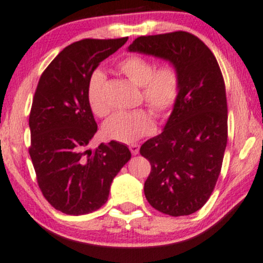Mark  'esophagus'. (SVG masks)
I'll list each match as a JSON object with an SVG mask.
<instances>
[{
    "instance_id": "1",
    "label": "esophagus",
    "mask_w": 263,
    "mask_h": 263,
    "mask_svg": "<svg viewBox=\"0 0 263 263\" xmlns=\"http://www.w3.org/2000/svg\"><path fill=\"white\" fill-rule=\"evenodd\" d=\"M128 147H130V151L133 155H137L139 153V145H138V144H131V145Z\"/></svg>"
}]
</instances>
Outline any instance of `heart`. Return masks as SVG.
I'll return each instance as SVG.
<instances>
[{
	"label": "heart",
	"instance_id": "heart-1",
	"mask_svg": "<svg viewBox=\"0 0 263 263\" xmlns=\"http://www.w3.org/2000/svg\"><path fill=\"white\" fill-rule=\"evenodd\" d=\"M117 68L128 80L142 89V98L158 118H164L174 109L181 93V75L172 62L156 66L150 58L131 54L118 63ZM106 75L95 70L88 81V102L95 116L105 117L109 112L106 99ZM155 130L153 116L149 110L117 112L102 126L107 139L120 143H132Z\"/></svg>",
	"mask_w": 263,
	"mask_h": 263
}]
</instances>
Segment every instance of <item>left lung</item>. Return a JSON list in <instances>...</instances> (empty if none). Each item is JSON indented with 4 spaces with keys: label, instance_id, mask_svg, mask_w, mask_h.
Instances as JSON below:
<instances>
[{
    "label": "left lung",
    "instance_id": "left-lung-1",
    "mask_svg": "<svg viewBox=\"0 0 263 263\" xmlns=\"http://www.w3.org/2000/svg\"><path fill=\"white\" fill-rule=\"evenodd\" d=\"M128 51L167 59L180 71L179 101L140 155L151 164L144 183L149 204L172 217L188 216L209 200L223 164L228 103L220 68L212 51L184 31L138 36Z\"/></svg>",
    "mask_w": 263,
    "mask_h": 263
}]
</instances>
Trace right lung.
I'll return each instance as SVG.
<instances>
[{
	"label": "right lung",
	"mask_w": 263,
	"mask_h": 263,
	"mask_svg": "<svg viewBox=\"0 0 263 263\" xmlns=\"http://www.w3.org/2000/svg\"><path fill=\"white\" fill-rule=\"evenodd\" d=\"M127 39L70 44L44 70L36 86L28 153L44 198L65 214L91 213L106 204L113 179L131 158L128 147L114 140L87 149L98 131L88 102V81Z\"/></svg>",
	"instance_id": "right-lung-1"
}]
</instances>
